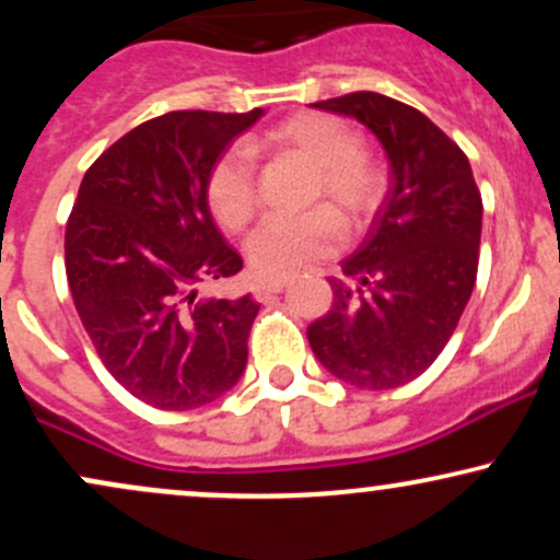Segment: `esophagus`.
Returning <instances> with one entry per match:
<instances>
[{
	"instance_id": "34e87169",
	"label": "esophagus",
	"mask_w": 560,
	"mask_h": 560,
	"mask_svg": "<svg viewBox=\"0 0 560 560\" xmlns=\"http://www.w3.org/2000/svg\"><path fill=\"white\" fill-rule=\"evenodd\" d=\"M284 287H287L284 279H279V281H258V284L253 287V294H255V300L262 302V300L271 298V294L284 292Z\"/></svg>"
}]
</instances>
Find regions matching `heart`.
<instances>
[{
  "label": "heart",
  "mask_w": 560,
  "mask_h": 560,
  "mask_svg": "<svg viewBox=\"0 0 560 560\" xmlns=\"http://www.w3.org/2000/svg\"><path fill=\"white\" fill-rule=\"evenodd\" d=\"M266 150L292 155L316 171L311 205L300 215H271L247 240V260L258 279L279 281L307 271L339 247V224L361 231L384 197V176L363 152V139L350 124L329 113H298L281 120L260 141ZM205 202L218 226L240 234L258 210V171L240 144L226 147L205 178ZM334 214L338 217L332 218Z\"/></svg>",
  "instance_id": "obj_1"
}]
</instances>
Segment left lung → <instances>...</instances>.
<instances>
[{
	"instance_id": "left-lung-1",
	"label": "left lung",
	"mask_w": 560,
	"mask_h": 560,
	"mask_svg": "<svg viewBox=\"0 0 560 560\" xmlns=\"http://www.w3.org/2000/svg\"><path fill=\"white\" fill-rule=\"evenodd\" d=\"M376 133L389 191L342 279L331 311L307 326L329 374L358 389H395L436 361L479 268L481 195L458 144L416 107L376 92L316 102Z\"/></svg>"
}]
</instances>
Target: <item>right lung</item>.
<instances>
[{
	"mask_svg": "<svg viewBox=\"0 0 560 560\" xmlns=\"http://www.w3.org/2000/svg\"><path fill=\"white\" fill-rule=\"evenodd\" d=\"M260 115L176 110L147 120L94 160L70 210L66 273L83 329L115 382L152 408L213 402L247 365L260 305L197 289L242 271L205 202V178Z\"/></svg>",
	"mask_w": 560,
	"mask_h": 560,
	"instance_id": "right-lung-1",
	"label": "right lung"
}]
</instances>
